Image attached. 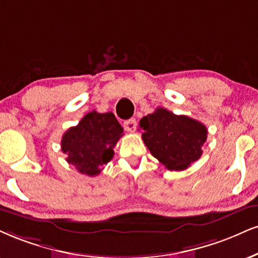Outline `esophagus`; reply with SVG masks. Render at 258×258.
<instances>
[{"mask_svg":"<svg viewBox=\"0 0 258 258\" xmlns=\"http://www.w3.org/2000/svg\"><path fill=\"white\" fill-rule=\"evenodd\" d=\"M124 129L126 130V132H135L136 129V120L135 118H130V119H126L125 122H124Z\"/></svg>","mask_w":258,"mask_h":258,"instance_id":"34e87169","label":"esophagus"}]
</instances>
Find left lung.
I'll use <instances>...</instances> for the list:
<instances>
[{
	"instance_id": "left-lung-1",
	"label": "left lung",
	"mask_w": 258,
	"mask_h": 258,
	"mask_svg": "<svg viewBox=\"0 0 258 258\" xmlns=\"http://www.w3.org/2000/svg\"><path fill=\"white\" fill-rule=\"evenodd\" d=\"M140 126L149 152L168 170H185L201 158L208 130L199 120L158 107L140 120Z\"/></svg>"
}]
</instances>
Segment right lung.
<instances>
[{
  "instance_id": "obj_1",
  "label": "right lung",
  "mask_w": 258,
  "mask_h": 258,
  "mask_svg": "<svg viewBox=\"0 0 258 258\" xmlns=\"http://www.w3.org/2000/svg\"><path fill=\"white\" fill-rule=\"evenodd\" d=\"M122 136L123 128L112 112L92 111L63 134L61 147L69 164L93 177L113 158V147Z\"/></svg>"
}]
</instances>
